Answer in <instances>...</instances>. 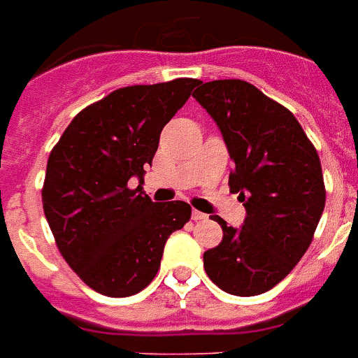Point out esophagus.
Listing matches in <instances>:
<instances>
[{
  "mask_svg": "<svg viewBox=\"0 0 358 358\" xmlns=\"http://www.w3.org/2000/svg\"><path fill=\"white\" fill-rule=\"evenodd\" d=\"M192 220H196V222H203V220H207V214L199 213V210H192Z\"/></svg>",
  "mask_w": 358,
  "mask_h": 358,
  "instance_id": "obj_1",
  "label": "esophagus"
}]
</instances>
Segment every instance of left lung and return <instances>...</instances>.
Returning <instances> with one entry per match:
<instances>
[{
  "instance_id": "1",
  "label": "left lung",
  "mask_w": 358,
  "mask_h": 358,
  "mask_svg": "<svg viewBox=\"0 0 358 358\" xmlns=\"http://www.w3.org/2000/svg\"><path fill=\"white\" fill-rule=\"evenodd\" d=\"M192 94L216 122L234 161L229 187L245 220L203 253L210 281L233 296H259L294 270L325 207L320 157L288 108L240 79L199 83Z\"/></svg>"
}]
</instances>
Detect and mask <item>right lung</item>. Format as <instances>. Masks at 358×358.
Returning <instances> with one entry per match:
<instances>
[{
  "mask_svg": "<svg viewBox=\"0 0 358 358\" xmlns=\"http://www.w3.org/2000/svg\"><path fill=\"white\" fill-rule=\"evenodd\" d=\"M197 79L134 85L83 108L51 150L42 188L57 248L83 282L108 297L144 290L166 240L192 214L185 201H151L142 190L164 125ZM139 179V188L129 187Z\"/></svg>",
  "mask_w": 358,
  "mask_h": 358,
  "instance_id": "add662e5",
  "label": "right lung"
}]
</instances>
